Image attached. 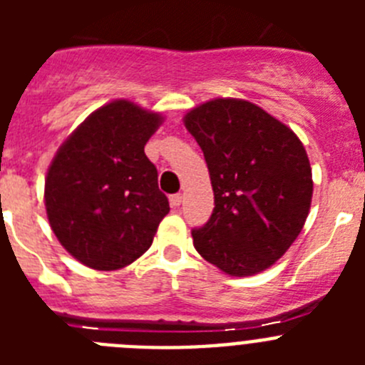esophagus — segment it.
Instances as JSON below:
<instances>
[{"label": "esophagus", "mask_w": 365, "mask_h": 365, "mask_svg": "<svg viewBox=\"0 0 365 365\" xmlns=\"http://www.w3.org/2000/svg\"><path fill=\"white\" fill-rule=\"evenodd\" d=\"M180 202H182V195H180V193H173V195H170V205H172L173 208H177Z\"/></svg>", "instance_id": "1"}]
</instances>
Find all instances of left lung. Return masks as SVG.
Returning <instances> with one entry per match:
<instances>
[{"instance_id":"1","label":"left lung","mask_w":365,"mask_h":365,"mask_svg":"<svg viewBox=\"0 0 365 365\" xmlns=\"http://www.w3.org/2000/svg\"><path fill=\"white\" fill-rule=\"evenodd\" d=\"M186 130L205 153L214 212L193 228V247L230 276L272 267L302 232L312 199L307 151L259 106L215 98L190 109Z\"/></svg>"}]
</instances>
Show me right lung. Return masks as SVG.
Segmentation results:
<instances>
[{
    "label": "right lung",
    "instance_id": "1",
    "mask_svg": "<svg viewBox=\"0 0 365 365\" xmlns=\"http://www.w3.org/2000/svg\"><path fill=\"white\" fill-rule=\"evenodd\" d=\"M160 124L159 113L113 100L54 155L45 177L47 217L62 247L86 267L122 269L153 243L170 205L144 146Z\"/></svg>",
    "mask_w": 365,
    "mask_h": 365
}]
</instances>
